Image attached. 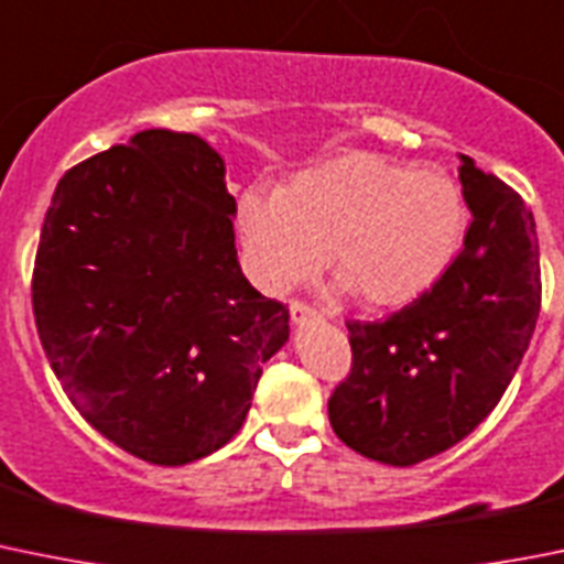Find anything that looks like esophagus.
I'll return each mask as SVG.
<instances>
[{
	"label": "esophagus",
	"mask_w": 564,
	"mask_h": 564,
	"mask_svg": "<svg viewBox=\"0 0 564 564\" xmlns=\"http://www.w3.org/2000/svg\"><path fill=\"white\" fill-rule=\"evenodd\" d=\"M289 314H292V323H297V325H306V323H314V319H323L319 308L312 306V303H306V300H292Z\"/></svg>",
	"instance_id": "34e87169"
}]
</instances>
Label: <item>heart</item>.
<instances>
[{
	"label": "heart",
	"mask_w": 564,
	"mask_h": 564,
	"mask_svg": "<svg viewBox=\"0 0 564 564\" xmlns=\"http://www.w3.org/2000/svg\"><path fill=\"white\" fill-rule=\"evenodd\" d=\"M467 203L448 175L354 152L278 188L245 194L239 228L256 281L286 292L330 264L376 308L423 297L451 270L467 234Z\"/></svg>",
	"instance_id": "heart-1"
}]
</instances>
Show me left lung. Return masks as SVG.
Here are the masks:
<instances>
[{"label":"left lung","mask_w":564,"mask_h":564,"mask_svg":"<svg viewBox=\"0 0 564 564\" xmlns=\"http://www.w3.org/2000/svg\"><path fill=\"white\" fill-rule=\"evenodd\" d=\"M473 219L434 289L378 323L347 319L350 372L328 417L347 448L409 467L465 440L518 372L540 317V245L512 186L459 155Z\"/></svg>","instance_id":"left-lung-1"}]
</instances>
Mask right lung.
<instances>
[{
    "label": "right lung",
    "instance_id": "right-lung-1",
    "mask_svg": "<svg viewBox=\"0 0 564 564\" xmlns=\"http://www.w3.org/2000/svg\"><path fill=\"white\" fill-rule=\"evenodd\" d=\"M225 163L194 133L141 130L52 194L33 267L41 345L68 401L150 465L239 434L289 308L241 275Z\"/></svg>",
    "mask_w": 564,
    "mask_h": 564
}]
</instances>
